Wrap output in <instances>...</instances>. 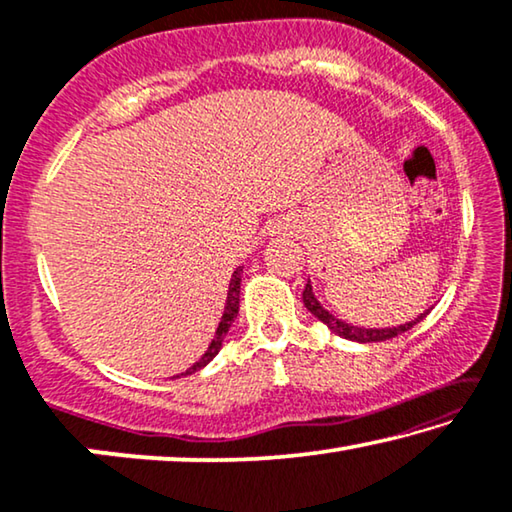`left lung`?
Listing matches in <instances>:
<instances>
[{
    "instance_id": "1",
    "label": "left lung",
    "mask_w": 512,
    "mask_h": 512,
    "mask_svg": "<svg viewBox=\"0 0 512 512\" xmlns=\"http://www.w3.org/2000/svg\"><path fill=\"white\" fill-rule=\"evenodd\" d=\"M303 303H305V308H308L312 315L319 319V322H324L326 326H329V329L335 335H340V338H347V340H354V342H384V340H391V338H395V335H400L404 331L414 329V326L427 315V312H423V315L416 317L414 322H407V324H402V326H393V329H358V326L340 322V319H335L329 310L322 308V303H319L315 299V294H312L310 280H308V285H305V289H303Z\"/></svg>"
}]
</instances>
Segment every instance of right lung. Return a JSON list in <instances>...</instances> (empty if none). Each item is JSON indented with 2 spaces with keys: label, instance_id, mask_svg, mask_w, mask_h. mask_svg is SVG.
Listing matches in <instances>:
<instances>
[{
  "label": "right lung",
  "instance_id": "add662e5",
  "mask_svg": "<svg viewBox=\"0 0 512 512\" xmlns=\"http://www.w3.org/2000/svg\"><path fill=\"white\" fill-rule=\"evenodd\" d=\"M241 266L239 269L234 271V276H232V280H230V292H227V303H225V312H223V317H220V324H218V329H216V335H213V340H211V345H209V349L207 352H204V356L200 358V361H197L195 365H190V368L183 372V375H193V372H197V370H202L204 365H207L209 361H213V356H216L218 352H220V347H223V340H225V335H227V331H230V326H232V322H234V317L239 315V292H241Z\"/></svg>",
  "mask_w": 512,
  "mask_h": 512
}]
</instances>
